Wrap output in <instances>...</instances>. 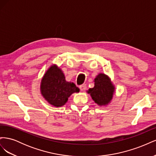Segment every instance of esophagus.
<instances>
[{
	"mask_svg": "<svg viewBox=\"0 0 156 156\" xmlns=\"http://www.w3.org/2000/svg\"><path fill=\"white\" fill-rule=\"evenodd\" d=\"M79 88H80V90H81V91L84 90H85V88H86V84H81V85L79 86Z\"/></svg>",
	"mask_w": 156,
	"mask_h": 156,
	"instance_id": "34e87169",
	"label": "esophagus"
}]
</instances>
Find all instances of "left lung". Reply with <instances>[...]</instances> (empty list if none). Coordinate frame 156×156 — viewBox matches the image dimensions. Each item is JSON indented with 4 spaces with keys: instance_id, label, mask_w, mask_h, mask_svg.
I'll return each instance as SVG.
<instances>
[{
    "instance_id": "left-lung-1",
    "label": "left lung",
    "mask_w": 156,
    "mask_h": 156,
    "mask_svg": "<svg viewBox=\"0 0 156 156\" xmlns=\"http://www.w3.org/2000/svg\"><path fill=\"white\" fill-rule=\"evenodd\" d=\"M94 87L90 88L88 93L90 94L92 100L99 105L107 104L112 100L115 90L109 78L100 73L94 79Z\"/></svg>"
}]
</instances>
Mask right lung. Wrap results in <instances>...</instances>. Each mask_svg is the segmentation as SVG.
I'll use <instances>...</instances> for the list:
<instances>
[{
    "mask_svg": "<svg viewBox=\"0 0 156 156\" xmlns=\"http://www.w3.org/2000/svg\"><path fill=\"white\" fill-rule=\"evenodd\" d=\"M41 94L50 104L61 107L67 102L68 98L79 89L73 83L66 82L60 69L53 65L47 71L41 80Z\"/></svg>",
    "mask_w": 156,
    "mask_h": 156,
    "instance_id": "add662e5",
    "label": "right lung"
}]
</instances>
